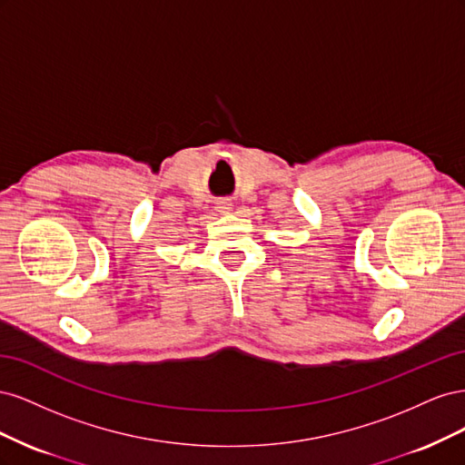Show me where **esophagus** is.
I'll return each mask as SVG.
<instances>
[{
	"instance_id": "esophagus-1",
	"label": "esophagus",
	"mask_w": 465,
	"mask_h": 465,
	"mask_svg": "<svg viewBox=\"0 0 465 465\" xmlns=\"http://www.w3.org/2000/svg\"><path fill=\"white\" fill-rule=\"evenodd\" d=\"M217 209H219V213H229V211L232 209V205H231V202H219Z\"/></svg>"
}]
</instances>
